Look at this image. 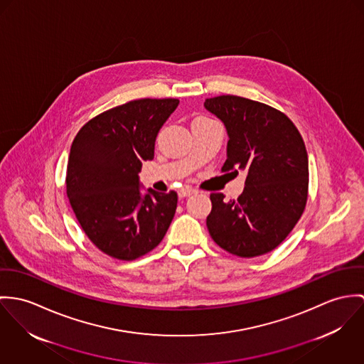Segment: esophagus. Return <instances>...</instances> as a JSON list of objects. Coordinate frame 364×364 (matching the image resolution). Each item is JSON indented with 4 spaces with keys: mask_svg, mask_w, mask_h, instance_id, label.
<instances>
[{
    "mask_svg": "<svg viewBox=\"0 0 364 364\" xmlns=\"http://www.w3.org/2000/svg\"><path fill=\"white\" fill-rule=\"evenodd\" d=\"M193 194H197V190L193 188V187H190V186H184V187H181V188L178 190V197H180V198L190 197V196H193Z\"/></svg>",
    "mask_w": 364,
    "mask_h": 364,
    "instance_id": "esophagus-1",
    "label": "esophagus"
}]
</instances>
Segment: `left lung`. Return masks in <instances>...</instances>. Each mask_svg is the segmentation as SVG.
<instances>
[{
  "mask_svg": "<svg viewBox=\"0 0 364 364\" xmlns=\"http://www.w3.org/2000/svg\"><path fill=\"white\" fill-rule=\"evenodd\" d=\"M206 110L220 119L229 135L222 171L247 173L237 200L212 193L206 218L210 237L228 252L264 255L289 236L309 197V158L293 122L277 109L240 96L206 99Z\"/></svg>",
  "mask_w": 364,
  "mask_h": 364,
  "instance_id": "obj_1",
  "label": "left lung"
}]
</instances>
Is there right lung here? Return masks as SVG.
<instances>
[{
	"mask_svg": "<svg viewBox=\"0 0 364 364\" xmlns=\"http://www.w3.org/2000/svg\"><path fill=\"white\" fill-rule=\"evenodd\" d=\"M178 99H139L106 110L78 131L67 166V196L87 239L102 252L132 261L162 242L177 193L139 191L142 163Z\"/></svg>",
	"mask_w": 364,
	"mask_h": 364,
	"instance_id": "1",
	"label": "right lung"
}]
</instances>
